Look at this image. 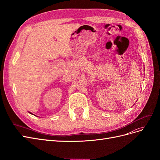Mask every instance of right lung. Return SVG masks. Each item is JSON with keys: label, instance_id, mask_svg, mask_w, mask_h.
Here are the masks:
<instances>
[{"label": "right lung", "instance_id": "obj_1", "mask_svg": "<svg viewBox=\"0 0 160 160\" xmlns=\"http://www.w3.org/2000/svg\"><path fill=\"white\" fill-rule=\"evenodd\" d=\"M29 112V113H30V114H32V113H31V112Z\"/></svg>", "mask_w": 160, "mask_h": 160}]
</instances>
